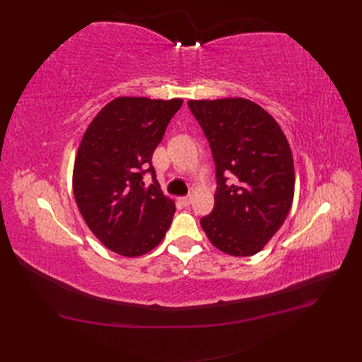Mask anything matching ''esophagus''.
<instances>
[{"instance_id": "obj_1", "label": "esophagus", "mask_w": 362, "mask_h": 362, "mask_svg": "<svg viewBox=\"0 0 362 362\" xmlns=\"http://www.w3.org/2000/svg\"><path fill=\"white\" fill-rule=\"evenodd\" d=\"M178 201H180L184 206H187V205H190V204H192L193 198H192V196H182V198H180Z\"/></svg>"}]
</instances>
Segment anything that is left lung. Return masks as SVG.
Masks as SVG:
<instances>
[{
	"label": "left lung",
	"mask_w": 362,
	"mask_h": 362,
	"mask_svg": "<svg viewBox=\"0 0 362 362\" xmlns=\"http://www.w3.org/2000/svg\"><path fill=\"white\" fill-rule=\"evenodd\" d=\"M187 104L216 163L214 208L201 218L204 233L223 254L255 255L278 233L293 204L288 140L273 116L246 98Z\"/></svg>",
	"instance_id": "8db88e82"
}]
</instances>
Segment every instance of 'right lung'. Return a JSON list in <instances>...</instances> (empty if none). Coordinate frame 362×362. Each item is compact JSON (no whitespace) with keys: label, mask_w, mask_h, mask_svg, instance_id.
<instances>
[{"label":"right lung","mask_w":362,"mask_h":362,"mask_svg":"<svg viewBox=\"0 0 362 362\" xmlns=\"http://www.w3.org/2000/svg\"><path fill=\"white\" fill-rule=\"evenodd\" d=\"M181 105V98L119 96L84 131L72 172L75 202L93 235L119 255L148 254L172 223L175 202L156 181L152 154ZM145 171L154 185H144Z\"/></svg>","instance_id":"1"}]
</instances>
